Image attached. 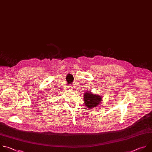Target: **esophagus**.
Listing matches in <instances>:
<instances>
[{"instance_id":"34e87169","label":"esophagus","mask_w":152,"mask_h":152,"mask_svg":"<svg viewBox=\"0 0 152 152\" xmlns=\"http://www.w3.org/2000/svg\"><path fill=\"white\" fill-rule=\"evenodd\" d=\"M74 88V86H68V89H69V90H73Z\"/></svg>"}]
</instances>
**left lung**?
I'll return each mask as SVG.
<instances>
[{
  "instance_id": "obj_1",
  "label": "left lung",
  "mask_w": 152,
  "mask_h": 152,
  "mask_svg": "<svg viewBox=\"0 0 152 152\" xmlns=\"http://www.w3.org/2000/svg\"><path fill=\"white\" fill-rule=\"evenodd\" d=\"M83 98L84 104L87 108L88 109H92L96 107L101 104L102 97L98 95L93 94L90 92V90H88V92H85Z\"/></svg>"
}]
</instances>
